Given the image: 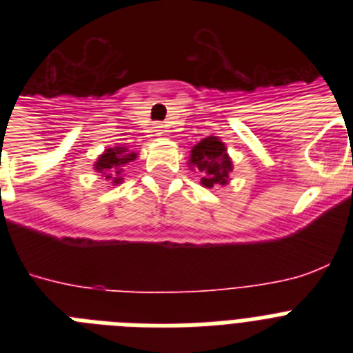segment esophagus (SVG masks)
<instances>
[{
    "instance_id": "obj_1",
    "label": "esophagus",
    "mask_w": 353,
    "mask_h": 353,
    "mask_svg": "<svg viewBox=\"0 0 353 353\" xmlns=\"http://www.w3.org/2000/svg\"><path fill=\"white\" fill-rule=\"evenodd\" d=\"M152 129H154L155 136H162V134L166 132V130H164V125H162V123H155V125L152 127Z\"/></svg>"
}]
</instances>
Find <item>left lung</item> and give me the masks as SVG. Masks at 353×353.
Masks as SVG:
<instances>
[{"instance_id": "left-lung-1", "label": "left lung", "mask_w": 353, "mask_h": 353, "mask_svg": "<svg viewBox=\"0 0 353 353\" xmlns=\"http://www.w3.org/2000/svg\"><path fill=\"white\" fill-rule=\"evenodd\" d=\"M189 168L198 170L201 176V185L224 187L230 183V173L233 171L232 157L228 155V148L217 136H207L198 145L192 146L189 155Z\"/></svg>"}]
</instances>
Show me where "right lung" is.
I'll return each instance as SVG.
<instances>
[{
	"instance_id": "1",
	"label": "right lung",
	"mask_w": 353,
	"mask_h": 353,
	"mask_svg": "<svg viewBox=\"0 0 353 353\" xmlns=\"http://www.w3.org/2000/svg\"><path fill=\"white\" fill-rule=\"evenodd\" d=\"M138 159L136 152H130L125 146H113L105 148L99 157H97L93 170L101 173L105 180L111 182V185H120L123 182V168Z\"/></svg>"
}]
</instances>
